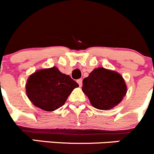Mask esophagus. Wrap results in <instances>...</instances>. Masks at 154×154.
I'll return each instance as SVG.
<instances>
[{"label":"esophagus","instance_id":"1","mask_svg":"<svg viewBox=\"0 0 154 154\" xmlns=\"http://www.w3.org/2000/svg\"><path fill=\"white\" fill-rule=\"evenodd\" d=\"M77 82H78V84L79 85V86L81 87L82 85V79H79L77 80Z\"/></svg>","mask_w":154,"mask_h":154}]
</instances>
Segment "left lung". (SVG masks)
I'll use <instances>...</instances> for the list:
<instances>
[{"mask_svg": "<svg viewBox=\"0 0 154 154\" xmlns=\"http://www.w3.org/2000/svg\"><path fill=\"white\" fill-rule=\"evenodd\" d=\"M82 83V91L92 106L98 109H112L122 101L127 92L122 76L103 67L94 69Z\"/></svg>", "mask_w": 154, "mask_h": 154, "instance_id": "8db88e82", "label": "left lung"}]
</instances>
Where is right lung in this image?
<instances>
[{
	"label": "right lung",
	"instance_id": "obj_1",
	"mask_svg": "<svg viewBox=\"0 0 154 154\" xmlns=\"http://www.w3.org/2000/svg\"><path fill=\"white\" fill-rule=\"evenodd\" d=\"M79 84L57 67L38 70L31 75L26 85V94L35 106L54 111L63 106Z\"/></svg>",
	"mask_w": 154,
	"mask_h": 154
}]
</instances>
